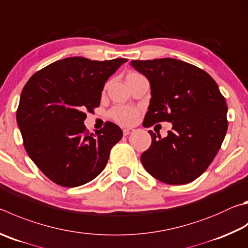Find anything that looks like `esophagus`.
<instances>
[{"label":"esophagus","instance_id":"1","mask_svg":"<svg viewBox=\"0 0 248 248\" xmlns=\"http://www.w3.org/2000/svg\"><path fill=\"white\" fill-rule=\"evenodd\" d=\"M133 131H134V129H132V128H124V129L123 130L124 136H129V134L132 133Z\"/></svg>","mask_w":248,"mask_h":248}]
</instances>
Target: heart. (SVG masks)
I'll return each mask as SVG.
<instances>
[{
	"instance_id": "heart-1",
	"label": "heart",
	"mask_w": 248,
	"mask_h": 248,
	"mask_svg": "<svg viewBox=\"0 0 248 248\" xmlns=\"http://www.w3.org/2000/svg\"><path fill=\"white\" fill-rule=\"evenodd\" d=\"M139 76L141 75H139L137 73H130L128 74L125 80L136 78V77H139ZM138 114H139L138 109L130 106H115L114 108H111V110L109 111L110 118L112 120H115L116 123L124 125L132 124L134 121H136Z\"/></svg>"
}]
</instances>
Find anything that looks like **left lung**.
<instances>
[{
	"instance_id": "8db88e82",
	"label": "left lung",
	"mask_w": 248,
	"mask_h": 248,
	"mask_svg": "<svg viewBox=\"0 0 248 248\" xmlns=\"http://www.w3.org/2000/svg\"><path fill=\"white\" fill-rule=\"evenodd\" d=\"M151 84V101L143 125L168 121L161 138L150 130V148L141 155L144 168L159 181L181 186L208 168L228 130L226 100L216 81L202 69L174 58L132 61Z\"/></svg>"
}]
</instances>
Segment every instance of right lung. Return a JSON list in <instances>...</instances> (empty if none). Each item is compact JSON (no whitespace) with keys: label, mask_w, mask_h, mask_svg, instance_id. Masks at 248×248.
<instances>
[{"label":"right lung","mask_w":248,"mask_h":248,"mask_svg":"<svg viewBox=\"0 0 248 248\" xmlns=\"http://www.w3.org/2000/svg\"><path fill=\"white\" fill-rule=\"evenodd\" d=\"M127 61L64 58L35 73L22 89L16 119L24 146L54 183L82 186L105 168L123 131L107 121L95 134L89 133L85 112L100 106L107 79Z\"/></svg>","instance_id":"obj_1"}]
</instances>
